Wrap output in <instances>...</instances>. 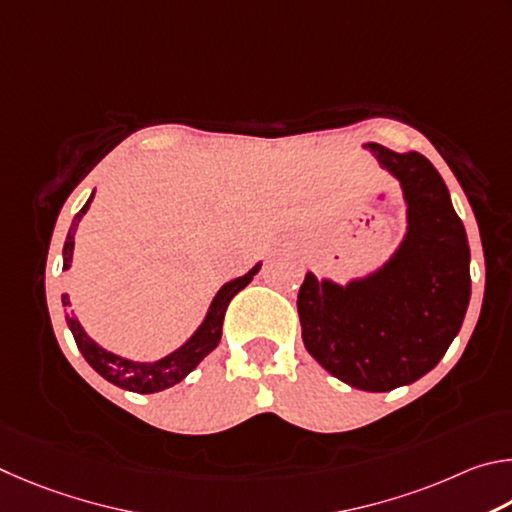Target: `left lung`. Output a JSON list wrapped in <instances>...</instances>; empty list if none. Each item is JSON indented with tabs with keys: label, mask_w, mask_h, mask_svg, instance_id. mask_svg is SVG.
Masks as SVG:
<instances>
[{
	"label": "left lung",
	"mask_w": 512,
	"mask_h": 512,
	"mask_svg": "<svg viewBox=\"0 0 512 512\" xmlns=\"http://www.w3.org/2000/svg\"><path fill=\"white\" fill-rule=\"evenodd\" d=\"M398 179L407 231L380 267L348 283L308 272L297 297L306 351L348 387L382 393L423 378L459 335L470 303V245L432 161L364 143Z\"/></svg>",
	"instance_id": "1"
}]
</instances>
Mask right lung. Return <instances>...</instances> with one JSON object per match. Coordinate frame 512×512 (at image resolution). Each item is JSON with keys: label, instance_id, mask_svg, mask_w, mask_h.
I'll use <instances>...</instances> for the list:
<instances>
[{"label": "right lung", "instance_id": "1", "mask_svg": "<svg viewBox=\"0 0 512 512\" xmlns=\"http://www.w3.org/2000/svg\"><path fill=\"white\" fill-rule=\"evenodd\" d=\"M92 200H94V193L89 195V200L85 202L83 209H80L74 215V220H71L65 247H62V270H69L71 267L78 224H80V220H83V215L87 213ZM261 265L263 263H256L247 274H242V276H238V279H231L224 283L222 288L215 292L211 306H209V310H206L202 324L195 328V333L188 337L182 346L175 348L173 353H168L152 362L128 360V357L116 355L112 351H107V348H103L101 344H96L94 339L85 333V328L80 326L78 317L71 312L69 294H62V308H65L67 326L71 330V335H74V339H76L78 351L83 353L87 364L92 366V369L101 375V378H105L107 382H112L114 387L125 389V391L157 393V391L175 387L177 382H182L186 375L191 373L195 366L200 364L204 357L220 344L222 321H224V312H227L229 301L236 297L242 288H247L251 279L258 274V270H261Z\"/></svg>", "mask_w": 512, "mask_h": 512}]
</instances>
